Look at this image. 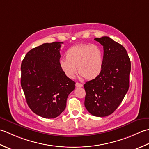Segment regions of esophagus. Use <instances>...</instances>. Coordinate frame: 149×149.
Here are the masks:
<instances>
[{"label":"esophagus","mask_w":149,"mask_h":149,"mask_svg":"<svg viewBox=\"0 0 149 149\" xmlns=\"http://www.w3.org/2000/svg\"><path fill=\"white\" fill-rule=\"evenodd\" d=\"M75 86H76V87H83V85L82 84H80V83H78V82L76 83Z\"/></svg>","instance_id":"1"}]
</instances>
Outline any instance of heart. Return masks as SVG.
<instances>
[{
    "mask_svg": "<svg viewBox=\"0 0 149 149\" xmlns=\"http://www.w3.org/2000/svg\"><path fill=\"white\" fill-rule=\"evenodd\" d=\"M65 58L59 65L67 77L72 79L77 73L87 80H94L101 74L104 67V52L95 44H79L69 48L65 52Z\"/></svg>",
    "mask_w": 149,
    "mask_h": 149,
    "instance_id": "heart-1",
    "label": "heart"
}]
</instances>
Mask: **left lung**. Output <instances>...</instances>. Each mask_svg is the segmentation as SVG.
Instances as JSON below:
<instances>
[{"mask_svg":"<svg viewBox=\"0 0 149 149\" xmlns=\"http://www.w3.org/2000/svg\"><path fill=\"white\" fill-rule=\"evenodd\" d=\"M95 40L104 47V67L98 77L84 85V105L93 116L104 117L114 113L128 91L131 65L122 45L108 36Z\"/></svg>","mask_w":149,"mask_h":149,"instance_id":"obj_1","label":"left lung"}]
</instances>
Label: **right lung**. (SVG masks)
<instances>
[{
	"label": "right lung",
	"instance_id": "add662e5",
	"mask_svg": "<svg viewBox=\"0 0 149 149\" xmlns=\"http://www.w3.org/2000/svg\"><path fill=\"white\" fill-rule=\"evenodd\" d=\"M63 42L45 43L26 54L21 64V87L31 110L44 118H54L66 107L75 82L60 68Z\"/></svg>",
	"mask_w": 149,
	"mask_h": 149
}]
</instances>
